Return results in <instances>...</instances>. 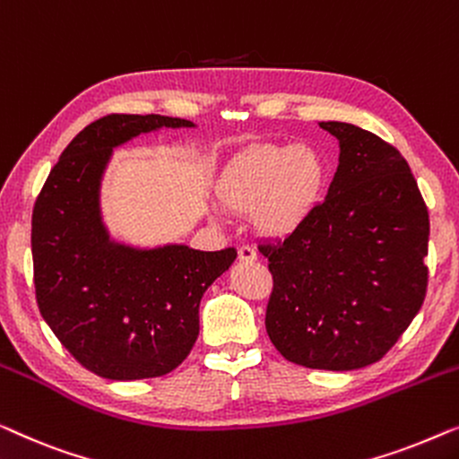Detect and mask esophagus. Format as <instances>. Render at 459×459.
I'll return each mask as SVG.
<instances>
[{
	"mask_svg": "<svg viewBox=\"0 0 459 459\" xmlns=\"http://www.w3.org/2000/svg\"><path fill=\"white\" fill-rule=\"evenodd\" d=\"M238 260H241V262H255L257 260L255 249L249 247V245H243V247H238Z\"/></svg>",
	"mask_w": 459,
	"mask_h": 459,
	"instance_id": "34e87169",
	"label": "esophagus"
}]
</instances>
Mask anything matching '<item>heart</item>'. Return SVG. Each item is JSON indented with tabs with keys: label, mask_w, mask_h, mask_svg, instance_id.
Instances as JSON below:
<instances>
[{
	"label": "heart",
	"mask_w": 459,
	"mask_h": 459,
	"mask_svg": "<svg viewBox=\"0 0 459 459\" xmlns=\"http://www.w3.org/2000/svg\"><path fill=\"white\" fill-rule=\"evenodd\" d=\"M328 166L318 147L264 143L232 158L218 180V195L235 212H254L255 229L287 237L318 208L326 191ZM216 218H224L216 208Z\"/></svg>",
	"instance_id": "obj_1"
}]
</instances>
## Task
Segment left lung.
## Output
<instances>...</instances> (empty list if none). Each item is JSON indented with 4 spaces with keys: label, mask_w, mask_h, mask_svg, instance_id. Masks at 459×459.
Wrapping results in <instances>:
<instances>
[{
    "label": "left lung",
    "mask_w": 459,
    "mask_h": 459,
    "mask_svg": "<svg viewBox=\"0 0 459 459\" xmlns=\"http://www.w3.org/2000/svg\"><path fill=\"white\" fill-rule=\"evenodd\" d=\"M325 204L282 245H264L274 279L266 331L282 358L314 370L378 361L426 295L429 210L405 158L350 122Z\"/></svg>",
    "instance_id": "obj_1"
}]
</instances>
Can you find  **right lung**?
Instances as JSON below:
<instances>
[{"label": "right lung", "mask_w": 459, "mask_h": 459, "mask_svg": "<svg viewBox=\"0 0 459 459\" xmlns=\"http://www.w3.org/2000/svg\"><path fill=\"white\" fill-rule=\"evenodd\" d=\"M160 114H112L82 128L51 168L33 210L35 291L43 320L87 370L109 380L172 372L195 345L204 293L235 249L139 245L114 237L101 185L116 147L162 128Z\"/></svg>", "instance_id": "right-lung-1"}]
</instances>
